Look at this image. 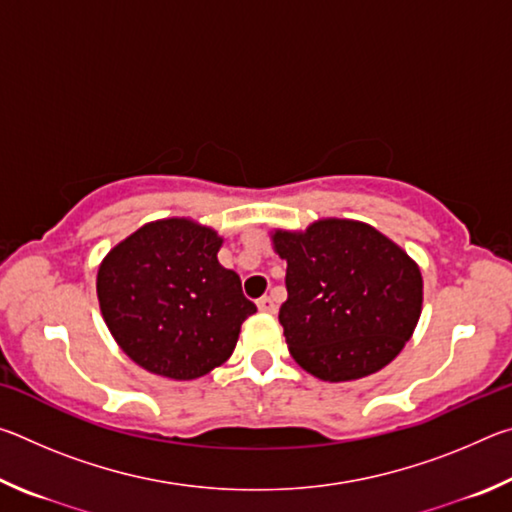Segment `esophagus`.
Returning a JSON list of instances; mask_svg holds the SVG:
<instances>
[{
  "label": "esophagus",
  "instance_id": "esophagus-1",
  "mask_svg": "<svg viewBox=\"0 0 512 512\" xmlns=\"http://www.w3.org/2000/svg\"><path fill=\"white\" fill-rule=\"evenodd\" d=\"M257 309L259 311H266V314H275L277 305H275V300L271 296H264V298L257 300Z\"/></svg>",
  "mask_w": 512,
  "mask_h": 512
}]
</instances>
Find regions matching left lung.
Listing matches in <instances>:
<instances>
[{
  "label": "left lung",
  "instance_id": "obj_1",
  "mask_svg": "<svg viewBox=\"0 0 512 512\" xmlns=\"http://www.w3.org/2000/svg\"><path fill=\"white\" fill-rule=\"evenodd\" d=\"M287 259L280 323L291 357L323 381H350L391 363L422 309L418 264L366 223L325 219L277 230Z\"/></svg>",
  "mask_w": 512,
  "mask_h": 512
}]
</instances>
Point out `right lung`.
<instances>
[{
  "label": "right lung",
  "instance_id": "obj_1",
  "mask_svg": "<svg viewBox=\"0 0 512 512\" xmlns=\"http://www.w3.org/2000/svg\"><path fill=\"white\" fill-rule=\"evenodd\" d=\"M221 239L187 219L146 223L99 266L101 314L137 366L169 379H196L235 350L257 307L235 271L219 264Z\"/></svg>",
  "mask_w": 512,
  "mask_h": 512
}]
</instances>
